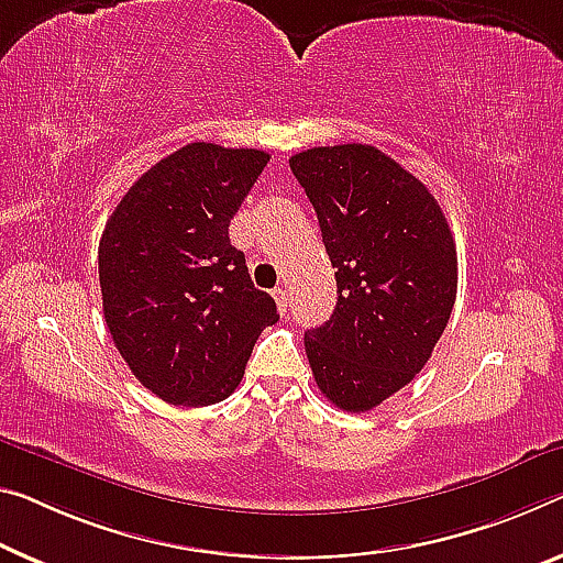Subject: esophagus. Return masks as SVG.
<instances>
[{"instance_id": "34e87169", "label": "esophagus", "mask_w": 563, "mask_h": 563, "mask_svg": "<svg viewBox=\"0 0 563 563\" xmlns=\"http://www.w3.org/2000/svg\"><path fill=\"white\" fill-rule=\"evenodd\" d=\"M272 294H274V301H276V307H279V311H282V314H287V307H289V297H287V289H284V287H279V289H274Z\"/></svg>"}]
</instances>
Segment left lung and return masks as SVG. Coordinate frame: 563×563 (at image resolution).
<instances>
[{
	"mask_svg": "<svg viewBox=\"0 0 563 563\" xmlns=\"http://www.w3.org/2000/svg\"><path fill=\"white\" fill-rule=\"evenodd\" d=\"M314 206L336 279V307L305 350L322 395L367 412L426 367L455 305L457 256L426 184L372 145L289 158Z\"/></svg>",
	"mask_w": 563,
	"mask_h": 563,
	"instance_id": "obj_1",
	"label": "left lung"
}]
</instances>
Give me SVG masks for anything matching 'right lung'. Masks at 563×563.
I'll list each match as a JSON object with an SVG mask.
<instances>
[{"instance_id":"add662e5","label":"right lung","mask_w":563,"mask_h":563,"mask_svg":"<svg viewBox=\"0 0 563 563\" xmlns=\"http://www.w3.org/2000/svg\"><path fill=\"white\" fill-rule=\"evenodd\" d=\"M269 153L188 143L143 173L102 231V311L133 375L170 405L227 400L254 342L279 322L229 223Z\"/></svg>"}]
</instances>
